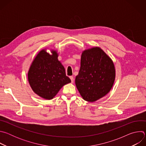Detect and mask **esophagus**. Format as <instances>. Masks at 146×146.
I'll list each match as a JSON object with an SVG mask.
<instances>
[{"instance_id":"obj_1","label":"esophagus","mask_w":146,"mask_h":146,"mask_svg":"<svg viewBox=\"0 0 146 146\" xmlns=\"http://www.w3.org/2000/svg\"><path fill=\"white\" fill-rule=\"evenodd\" d=\"M70 80H71L72 82L73 83V82H74V77H73V76H70Z\"/></svg>"}]
</instances>
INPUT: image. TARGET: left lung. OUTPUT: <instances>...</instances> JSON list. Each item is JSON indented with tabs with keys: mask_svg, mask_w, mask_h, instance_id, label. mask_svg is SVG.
Instances as JSON below:
<instances>
[{
	"mask_svg": "<svg viewBox=\"0 0 146 146\" xmlns=\"http://www.w3.org/2000/svg\"><path fill=\"white\" fill-rule=\"evenodd\" d=\"M115 76L113 61L101 48L94 47L83 51L75 82L85 100L93 102L108 94L113 87Z\"/></svg>",
	"mask_w": 146,
	"mask_h": 146,
	"instance_id": "8db88e82",
	"label": "left lung"
}]
</instances>
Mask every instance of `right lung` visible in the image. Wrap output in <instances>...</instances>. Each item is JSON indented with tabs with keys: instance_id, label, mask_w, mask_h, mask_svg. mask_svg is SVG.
Masks as SVG:
<instances>
[{
	"instance_id": "obj_1",
	"label": "right lung",
	"mask_w": 146,
	"mask_h": 146,
	"mask_svg": "<svg viewBox=\"0 0 146 146\" xmlns=\"http://www.w3.org/2000/svg\"><path fill=\"white\" fill-rule=\"evenodd\" d=\"M52 55L41 50L30 67L28 77L32 90L46 99H52L64 85L71 82L65 69L58 59L55 51Z\"/></svg>"
}]
</instances>
